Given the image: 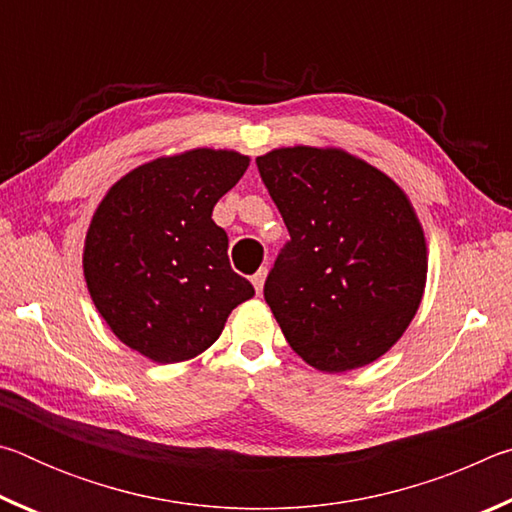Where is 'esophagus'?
<instances>
[{"label": "esophagus", "instance_id": "obj_1", "mask_svg": "<svg viewBox=\"0 0 512 512\" xmlns=\"http://www.w3.org/2000/svg\"><path fill=\"white\" fill-rule=\"evenodd\" d=\"M266 268H259V271L250 277V280H253V287H255V291H257V296H262V289H264V280H266Z\"/></svg>", "mask_w": 512, "mask_h": 512}]
</instances>
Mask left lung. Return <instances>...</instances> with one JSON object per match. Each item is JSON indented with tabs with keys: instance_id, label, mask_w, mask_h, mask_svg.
I'll list each match as a JSON object with an SVG mask.
<instances>
[{
	"instance_id": "obj_1",
	"label": "left lung",
	"mask_w": 512,
	"mask_h": 512,
	"mask_svg": "<svg viewBox=\"0 0 512 512\" xmlns=\"http://www.w3.org/2000/svg\"><path fill=\"white\" fill-rule=\"evenodd\" d=\"M257 169L291 235L264 284L284 339L323 372L377 361L427 284V239L409 196L332 146L273 149Z\"/></svg>"
}]
</instances>
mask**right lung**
<instances>
[{
	"instance_id": "1",
	"label": "right lung",
	"mask_w": 512,
	"mask_h": 512,
	"mask_svg": "<svg viewBox=\"0 0 512 512\" xmlns=\"http://www.w3.org/2000/svg\"><path fill=\"white\" fill-rule=\"evenodd\" d=\"M248 164L228 149L162 155L119 178L94 212L83 248L88 291L112 334L146 359L198 357L255 296L212 221Z\"/></svg>"
}]
</instances>
